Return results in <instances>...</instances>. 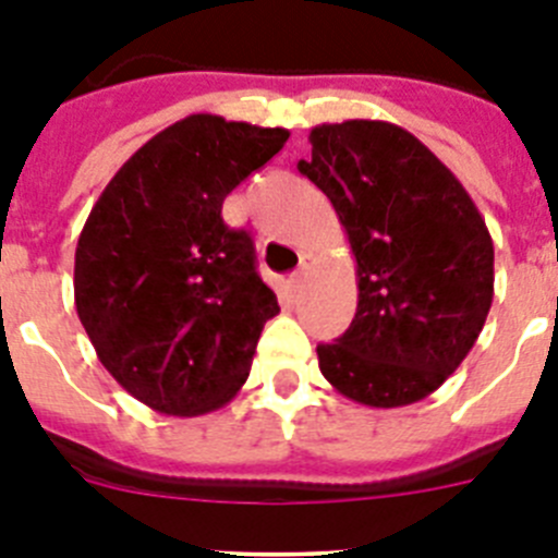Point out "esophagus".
Segmentation results:
<instances>
[{"instance_id":"1","label":"esophagus","mask_w":558,"mask_h":558,"mask_svg":"<svg viewBox=\"0 0 558 558\" xmlns=\"http://www.w3.org/2000/svg\"><path fill=\"white\" fill-rule=\"evenodd\" d=\"M310 265H313V256L302 254V263H299V268H295L293 276H290V282H293V288H302V282H304V276H307Z\"/></svg>"}]
</instances>
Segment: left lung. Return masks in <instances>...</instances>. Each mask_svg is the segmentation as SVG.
I'll return each mask as SVG.
<instances>
[{"mask_svg": "<svg viewBox=\"0 0 558 558\" xmlns=\"http://www.w3.org/2000/svg\"><path fill=\"white\" fill-rule=\"evenodd\" d=\"M299 161L332 201L357 259V313L318 347L324 377L368 408L436 391L475 347L495 295V245L461 181L405 128L347 120L310 131Z\"/></svg>", "mask_w": 558, "mask_h": 558, "instance_id": "obj_1", "label": "left lung"}]
</instances>
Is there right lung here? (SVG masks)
<instances>
[{
  "label": "right lung",
  "instance_id": "1",
  "mask_svg": "<svg viewBox=\"0 0 558 558\" xmlns=\"http://www.w3.org/2000/svg\"><path fill=\"white\" fill-rule=\"evenodd\" d=\"M290 131L192 113L117 170L75 251V307L111 377L167 416L218 411L279 313L223 201Z\"/></svg>",
  "mask_w": 558,
  "mask_h": 558
}]
</instances>
